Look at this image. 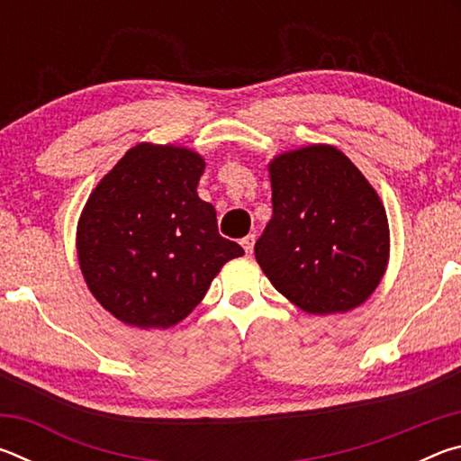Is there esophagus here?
Wrapping results in <instances>:
<instances>
[{
  "label": "esophagus",
  "mask_w": 461,
  "mask_h": 461,
  "mask_svg": "<svg viewBox=\"0 0 461 461\" xmlns=\"http://www.w3.org/2000/svg\"><path fill=\"white\" fill-rule=\"evenodd\" d=\"M241 248L246 249V254H252V249H254V236H246V238H241Z\"/></svg>",
  "instance_id": "1"
}]
</instances>
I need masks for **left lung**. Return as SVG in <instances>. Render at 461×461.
<instances>
[{
    "label": "left lung",
    "instance_id": "left-lung-1",
    "mask_svg": "<svg viewBox=\"0 0 461 461\" xmlns=\"http://www.w3.org/2000/svg\"><path fill=\"white\" fill-rule=\"evenodd\" d=\"M272 220L254 246L278 293L313 315L368 299L388 260V220L348 156L309 146L272 160Z\"/></svg>",
    "mask_w": 461,
    "mask_h": 461
}]
</instances>
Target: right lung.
Returning <instances> with one entry per match:
<instances>
[{
	"label": "right lung",
	"instance_id": "1",
	"mask_svg": "<svg viewBox=\"0 0 461 461\" xmlns=\"http://www.w3.org/2000/svg\"><path fill=\"white\" fill-rule=\"evenodd\" d=\"M205 162L175 146L138 144L101 178L83 209L77 252L87 286L128 325L185 319L240 244L220 236L197 194Z\"/></svg>",
	"mask_w": 461,
	"mask_h": 461
}]
</instances>
